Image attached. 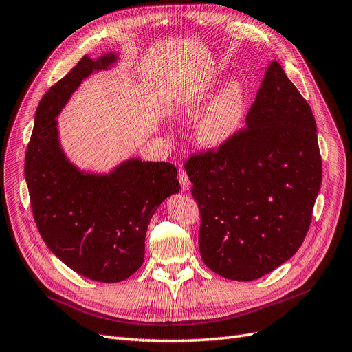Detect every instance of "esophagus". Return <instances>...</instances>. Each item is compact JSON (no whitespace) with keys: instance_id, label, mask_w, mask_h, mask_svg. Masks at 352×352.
<instances>
[{"instance_id":"esophagus-1","label":"esophagus","mask_w":352,"mask_h":352,"mask_svg":"<svg viewBox=\"0 0 352 352\" xmlns=\"http://www.w3.org/2000/svg\"><path fill=\"white\" fill-rule=\"evenodd\" d=\"M178 178H179V183H181V188H183V191H188L190 187H191V183L188 179V175L186 174V171L183 168L178 169Z\"/></svg>"}]
</instances>
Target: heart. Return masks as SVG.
I'll use <instances>...</instances> for the list:
<instances>
[{
    "instance_id": "1",
    "label": "heart",
    "mask_w": 352,
    "mask_h": 352,
    "mask_svg": "<svg viewBox=\"0 0 352 352\" xmlns=\"http://www.w3.org/2000/svg\"><path fill=\"white\" fill-rule=\"evenodd\" d=\"M186 106L177 107L184 113ZM246 88L239 80L228 81L199 117L194 129L197 142L204 148H219L235 138L245 119Z\"/></svg>"
}]
</instances>
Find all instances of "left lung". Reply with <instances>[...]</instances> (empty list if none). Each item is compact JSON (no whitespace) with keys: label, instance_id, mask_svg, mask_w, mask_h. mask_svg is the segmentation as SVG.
Returning <instances> with one entry per match:
<instances>
[{"label":"left lung","instance_id":"left-lung-1","mask_svg":"<svg viewBox=\"0 0 352 352\" xmlns=\"http://www.w3.org/2000/svg\"><path fill=\"white\" fill-rule=\"evenodd\" d=\"M316 132L309 104L272 60L246 127L186 162L201 259L216 274L252 281L300 248L322 183Z\"/></svg>","mask_w":352,"mask_h":352}]
</instances>
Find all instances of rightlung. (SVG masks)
<instances>
[{"label":"right lung","instance_id":"right-lung-1","mask_svg":"<svg viewBox=\"0 0 352 352\" xmlns=\"http://www.w3.org/2000/svg\"><path fill=\"white\" fill-rule=\"evenodd\" d=\"M117 54L84 56L38 102L24 160L36 226L63 264L101 283L129 278L145 258L151 219L181 190L169 162L130 158L107 174L82 171L65 155L56 117L81 82L109 69Z\"/></svg>","mask_w":352,"mask_h":352}]
</instances>
